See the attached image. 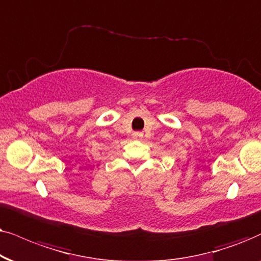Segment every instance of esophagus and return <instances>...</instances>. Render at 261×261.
<instances>
[{"label":"esophagus","mask_w":261,"mask_h":261,"mask_svg":"<svg viewBox=\"0 0 261 261\" xmlns=\"http://www.w3.org/2000/svg\"><path fill=\"white\" fill-rule=\"evenodd\" d=\"M133 136H134V138H141L142 136H143V134L138 133V131H137V133H134Z\"/></svg>","instance_id":"esophagus-1"}]
</instances>
